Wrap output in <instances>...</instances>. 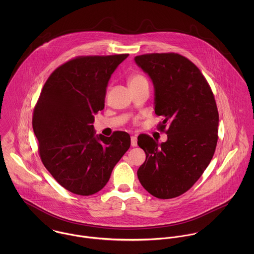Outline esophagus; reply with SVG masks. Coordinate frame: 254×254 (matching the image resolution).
Returning <instances> with one entry per match:
<instances>
[{
  "mask_svg": "<svg viewBox=\"0 0 254 254\" xmlns=\"http://www.w3.org/2000/svg\"><path fill=\"white\" fill-rule=\"evenodd\" d=\"M131 145L132 146H137V137H135V136L131 137Z\"/></svg>",
  "mask_w": 254,
  "mask_h": 254,
  "instance_id": "obj_1",
  "label": "esophagus"
}]
</instances>
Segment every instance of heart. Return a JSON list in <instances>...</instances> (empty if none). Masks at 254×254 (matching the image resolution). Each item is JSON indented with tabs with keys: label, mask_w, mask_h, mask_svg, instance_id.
Listing matches in <instances>:
<instances>
[{
	"label": "heart",
	"mask_w": 254,
	"mask_h": 254,
	"mask_svg": "<svg viewBox=\"0 0 254 254\" xmlns=\"http://www.w3.org/2000/svg\"><path fill=\"white\" fill-rule=\"evenodd\" d=\"M143 81H146L145 79V77H143V76L140 75V74H135V75H133V76L130 77V79H129V85L137 84V83H140V82H143Z\"/></svg>",
	"instance_id": "obj_1"
}]
</instances>
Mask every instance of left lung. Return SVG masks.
Returning <instances> with one entry per match:
<instances>
[{
	"mask_svg": "<svg viewBox=\"0 0 254 254\" xmlns=\"http://www.w3.org/2000/svg\"><path fill=\"white\" fill-rule=\"evenodd\" d=\"M134 61L152 82L154 111L163 118L159 129L167 127L164 143L138 137L146 155L138 178L153 196L173 198L192 187L213 157L219 123L215 99L199 69L183 56L149 54Z\"/></svg>",
	"mask_w": 254,
	"mask_h": 254,
	"instance_id": "obj_1",
	"label": "left lung"
}]
</instances>
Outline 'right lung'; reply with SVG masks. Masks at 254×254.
Instances as JSON below:
<instances>
[{"label": "right lung", "instance_id": "right-lung-1", "mask_svg": "<svg viewBox=\"0 0 254 254\" xmlns=\"http://www.w3.org/2000/svg\"><path fill=\"white\" fill-rule=\"evenodd\" d=\"M129 55L80 57L58 67L45 83L33 114L43 164L73 193L101 190L129 149L128 133L96 135L94 115L105 108L112 73Z\"/></svg>", "mask_w": 254, "mask_h": 254}]
</instances>
